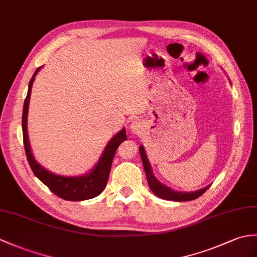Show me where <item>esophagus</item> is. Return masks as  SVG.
Segmentation results:
<instances>
[{
    "label": "esophagus",
    "instance_id": "obj_1",
    "mask_svg": "<svg viewBox=\"0 0 257 257\" xmlns=\"http://www.w3.org/2000/svg\"><path fill=\"white\" fill-rule=\"evenodd\" d=\"M141 128H142V124H141V122L139 120H136V121H134L133 123H131V131H133L134 134L139 133V131L141 130Z\"/></svg>",
    "mask_w": 257,
    "mask_h": 257
}]
</instances>
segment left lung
<instances>
[{
    "label": "left lung",
    "mask_w": 257,
    "mask_h": 257,
    "mask_svg": "<svg viewBox=\"0 0 257 257\" xmlns=\"http://www.w3.org/2000/svg\"><path fill=\"white\" fill-rule=\"evenodd\" d=\"M139 151H140V156L142 159L143 168H145V171H146L149 186H150L152 192L158 197H160V198L166 199V200H174V201H189V200L197 199L198 197H200L202 194H204L208 188L210 187V186H207L205 188L199 189V190H197V192H193V193L175 192V190H173L172 188L165 186V185H163L162 183H160L157 178L154 177L151 165H150V163H149L147 154L145 152V148L141 146L139 148Z\"/></svg>",
    "instance_id": "8db88e82"
}]
</instances>
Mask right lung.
Masks as SVG:
<instances>
[{
	"label": "right lung",
	"instance_id": "obj_1",
	"mask_svg": "<svg viewBox=\"0 0 257 257\" xmlns=\"http://www.w3.org/2000/svg\"><path fill=\"white\" fill-rule=\"evenodd\" d=\"M41 69L39 67L35 71V73L32 77L31 82L28 84V92L27 96L24 101V108H23V118H22V127H23V140H24V147H25V153L27 157V161L31 166L34 174L37 176L39 180L43 182L46 186L49 188L51 192L60 197L62 199L70 200V201H80V200H86L94 198V197L98 196L103 192L107 181H108L109 172L111 168L112 160H114L115 153L117 148L120 146V143L127 139L126 129H122L112 138L108 145L106 146L105 150L101 154V157L95 168L89 172L88 174L84 176H77V177H65V176H59L56 174H52L51 172L47 171L43 166L35 161L32 151L31 146H29L28 136H27V114H28V105H29V98H31V92L32 86L35 80V76L37 75L38 71Z\"/></svg>",
	"mask_w": 257,
	"mask_h": 257
}]
</instances>
